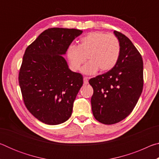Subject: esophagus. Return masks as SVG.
<instances>
[{
	"label": "esophagus",
	"mask_w": 159,
	"mask_h": 159,
	"mask_svg": "<svg viewBox=\"0 0 159 159\" xmlns=\"http://www.w3.org/2000/svg\"><path fill=\"white\" fill-rule=\"evenodd\" d=\"M88 79H89L88 77H86V76L83 77V83H84V84H85V85L88 84Z\"/></svg>",
	"instance_id": "34e87169"
}]
</instances>
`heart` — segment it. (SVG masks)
Instances as JSON below:
<instances>
[{"label":"heart","instance_id":"obj_1","mask_svg":"<svg viewBox=\"0 0 159 159\" xmlns=\"http://www.w3.org/2000/svg\"><path fill=\"white\" fill-rule=\"evenodd\" d=\"M120 55V43L114 34L92 32L80 40L78 46L69 45L66 57L70 69L74 71L80 69L86 58L88 61L81 69L85 74H93L99 70L107 72L117 64Z\"/></svg>","mask_w":159,"mask_h":159}]
</instances>
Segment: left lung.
<instances>
[{"instance_id":"1","label":"left lung","mask_w":159,"mask_h":159,"mask_svg":"<svg viewBox=\"0 0 159 159\" xmlns=\"http://www.w3.org/2000/svg\"><path fill=\"white\" fill-rule=\"evenodd\" d=\"M120 55L110 71L90 79L93 88L91 106L94 117L103 124L121 121L133 111L143 89V60L130 39L114 31Z\"/></svg>"}]
</instances>
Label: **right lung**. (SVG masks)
<instances>
[{"label": "right lung", "mask_w": 159, "mask_h": 159, "mask_svg": "<svg viewBox=\"0 0 159 159\" xmlns=\"http://www.w3.org/2000/svg\"><path fill=\"white\" fill-rule=\"evenodd\" d=\"M83 31L50 28L26 48L19 72L23 100L40 121L58 125L71 116L83 76L71 71L62 55Z\"/></svg>", "instance_id": "add662e5"}]
</instances>
